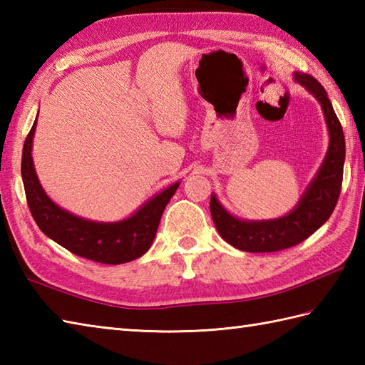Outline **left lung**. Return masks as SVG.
I'll list each match as a JSON object with an SVG mask.
<instances>
[{"label": "left lung", "mask_w": 365, "mask_h": 365, "mask_svg": "<svg viewBox=\"0 0 365 365\" xmlns=\"http://www.w3.org/2000/svg\"><path fill=\"white\" fill-rule=\"evenodd\" d=\"M293 78L320 103L327 120L329 145L320 169L289 213L273 220H243L232 215L213 192L212 218L220 235L229 245L245 252H274L292 247L329 220L342 188L345 163V136L327 91L314 76L294 72Z\"/></svg>", "instance_id": "obj_1"}]
</instances>
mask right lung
Here are the masks:
<instances>
[{
  "label": "right lung",
  "mask_w": 365,
  "mask_h": 365,
  "mask_svg": "<svg viewBox=\"0 0 365 365\" xmlns=\"http://www.w3.org/2000/svg\"><path fill=\"white\" fill-rule=\"evenodd\" d=\"M34 131L36 120L23 145L21 178L31 215L38 229L67 251L108 265L131 262L149 251L157 235L161 215L180 182L160 191L123 220L94 221L83 218L59 207L42 188L31 155Z\"/></svg>",
  "instance_id": "add662e5"
}]
</instances>
